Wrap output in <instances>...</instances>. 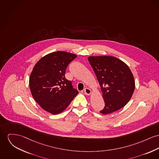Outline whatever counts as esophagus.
I'll list each match as a JSON object with an SVG mask.
<instances>
[{"label": "esophagus", "instance_id": "obj_1", "mask_svg": "<svg viewBox=\"0 0 159 159\" xmlns=\"http://www.w3.org/2000/svg\"><path fill=\"white\" fill-rule=\"evenodd\" d=\"M84 93L85 94L87 95H90L91 94V93H92V91H91V90L90 89L85 88L84 89Z\"/></svg>", "mask_w": 159, "mask_h": 159}]
</instances>
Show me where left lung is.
I'll return each instance as SVG.
<instances>
[{
  "instance_id": "8db88e82",
  "label": "left lung",
  "mask_w": 159,
  "mask_h": 159,
  "mask_svg": "<svg viewBox=\"0 0 159 159\" xmlns=\"http://www.w3.org/2000/svg\"><path fill=\"white\" fill-rule=\"evenodd\" d=\"M105 102L103 115L116 111L130 100L135 89L133 75L126 64L111 56L89 57Z\"/></svg>"
}]
</instances>
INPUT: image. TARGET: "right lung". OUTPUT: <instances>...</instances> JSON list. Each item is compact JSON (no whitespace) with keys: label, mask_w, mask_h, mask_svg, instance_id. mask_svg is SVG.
Returning <instances> with one entry per match:
<instances>
[{"label":"right lung","mask_w":159,"mask_h":159,"mask_svg":"<svg viewBox=\"0 0 159 159\" xmlns=\"http://www.w3.org/2000/svg\"><path fill=\"white\" fill-rule=\"evenodd\" d=\"M77 56L63 51L49 53L33 68L30 78L32 96L43 110L57 115L68 107L78 91L65 78L67 66Z\"/></svg>","instance_id":"add662e5"}]
</instances>
